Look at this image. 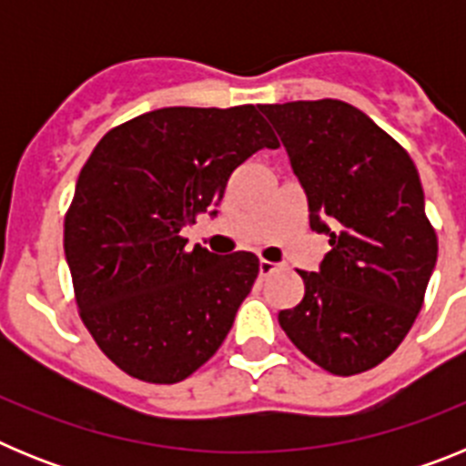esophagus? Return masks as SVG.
I'll return each mask as SVG.
<instances>
[{"label":"esophagus","instance_id":"34e87169","mask_svg":"<svg viewBox=\"0 0 466 466\" xmlns=\"http://www.w3.org/2000/svg\"><path fill=\"white\" fill-rule=\"evenodd\" d=\"M275 270H278V263L266 261V258H261V261H258V273H261L263 278H266V275H270V273H275Z\"/></svg>","mask_w":466,"mask_h":466}]
</instances>
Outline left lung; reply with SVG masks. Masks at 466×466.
Masks as SVG:
<instances>
[{"label":"left lung","mask_w":466,"mask_h":466,"mask_svg":"<svg viewBox=\"0 0 466 466\" xmlns=\"http://www.w3.org/2000/svg\"><path fill=\"white\" fill-rule=\"evenodd\" d=\"M289 154L310 228L331 249L306 294L278 319L333 376L369 371L413 327L436 266V233L410 156L364 111L340 100L258 105Z\"/></svg>","instance_id":"1"}]
</instances>
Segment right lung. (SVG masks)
Listing matches in <instances>:
<instances>
[{
    "instance_id": "right-lung-1",
    "label": "right lung",
    "mask_w": 466,
    "mask_h": 466,
    "mask_svg": "<svg viewBox=\"0 0 466 466\" xmlns=\"http://www.w3.org/2000/svg\"><path fill=\"white\" fill-rule=\"evenodd\" d=\"M278 147L254 105L166 106L97 142L65 217V258L86 329L127 376L172 385L224 343L258 258L187 249L182 228L214 217L230 172Z\"/></svg>"
}]
</instances>
